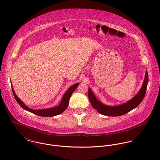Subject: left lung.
<instances>
[{"mask_svg":"<svg viewBox=\"0 0 160 160\" xmlns=\"http://www.w3.org/2000/svg\"><path fill=\"white\" fill-rule=\"evenodd\" d=\"M148 82V72L147 71L145 73V77L143 86L138 93L132 99H131L127 103L118 106L109 107L103 105L100 101L97 100L90 88H89L88 97L93 108L97 110V112L100 114L108 116H121L128 113L134 108H136L142 102L146 93Z\"/></svg>","mask_w":160,"mask_h":160,"instance_id":"left-lung-1","label":"left lung"}]
</instances>
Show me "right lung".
<instances>
[{
  "instance_id": "add662e5",
  "label": "right lung",
  "mask_w": 160,
  "mask_h": 160,
  "mask_svg": "<svg viewBox=\"0 0 160 160\" xmlns=\"http://www.w3.org/2000/svg\"><path fill=\"white\" fill-rule=\"evenodd\" d=\"M79 85V83H77L73 86H72L71 88H69L68 90L65 92V93L64 94L63 98L62 100V102L60 103V104L54 108H48V109H44V110H31L29 109L28 107H26L23 102L18 98V97H17V96L16 95L14 90L12 88V89L13 91V93L14 95V97L15 98V100H17V102H18V103L23 108V109L31 112L33 114H36L38 116H45V117H50V116H54L58 114H61L62 113H63L68 107V105L69 100V98L71 95V94L72 93V92L75 91V89L78 88Z\"/></svg>"
}]
</instances>
